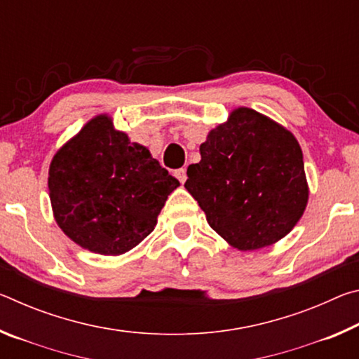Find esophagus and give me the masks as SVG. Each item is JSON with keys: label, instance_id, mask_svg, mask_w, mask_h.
Segmentation results:
<instances>
[{"label": "esophagus", "instance_id": "obj_1", "mask_svg": "<svg viewBox=\"0 0 359 359\" xmlns=\"http://www.w3.org/2000/svg\"><path fill=\"white\" fill-rule=\"evenodd\" d=\"M174 175H175V177L179 179L180 184H185V180H187V171H185L184 168L175 169V171H174Z\"/></svg>", "mask_w": 359, "mask_h": 359}]
</instances>
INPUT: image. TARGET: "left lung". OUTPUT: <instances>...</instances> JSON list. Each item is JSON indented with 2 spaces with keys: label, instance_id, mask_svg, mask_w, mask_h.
I'll return each instance as SVG.
<instances>
[{
  "label": "left lung",
  "instance_id": "8db88e82",
  "mask_svg": "<svg viewBox=\"0 0 359 359\" xmlns=\"http://www.w3.org/2000/svg\"><path fill=\"white\" fill-rule=\"evenodd\" d=\"M185 188L210 228L239 250L285 238L306 210L309 187L302 150L288 130L253 109L239 107L199 147Z\"/></svg>",
  "mask_w": 359,
  "mask_h": 359
}]
</instances>
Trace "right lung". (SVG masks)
Wrapping results in <instances>:
<instances>
[{
    "mask_svg": "<svg viewBox=\"0 0 359 359\" xmlns=\"http://www.w3.org/2000/svg\"><path fill=\"white\" fill-rule=\"evenodd\" d=\"M179 185L144 145L114 130L107 115L90 120L48 169L58 226L100 255H121L147 238Z\"/></svg>",
    "mask_w": 359,
    "mask_h": 359,
    "instance_id": "1",
    "label": "right lung"
}]
</instances>
